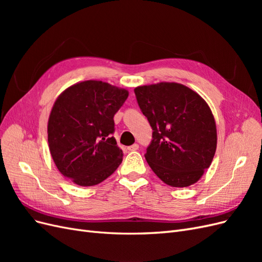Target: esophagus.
Listing matches in <instances>:
<instances>
[{
  "mask_svg": "<svg viewBox=\"0 0 262 262\" xmlns=\"http://www.w3.org/2000/svg\"><path fill=\"white\" fill-rule=\"evenodd\" d=\"M138 149H139V144L137 143H134L133 145L128 147V150H130V152H134V150H138Z\"/></svg>",
  "mask_w": 262,
  "mask_h": 262,
  "instance_id": "esophagus-1",
  "label": "esophagus"
}]
</instances>
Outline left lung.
Segmentation results:
<instances>
[{"instance_id":"8db88e82","label":"left lung","mask_w":262,"mask_h":262,"mask_svg":"<svg viewBox=\"0 0 262 262\" xmlns=\"http://www.w3.org/2000/svg\"><path fill=\"white\" fill-rule=\"evenodd\" d=\"M134 94L153 130L145 153L149 167L168 186H191L215 154L216 126L210 107L178 83L140 86Z\"/></svg>"}]
</instances>
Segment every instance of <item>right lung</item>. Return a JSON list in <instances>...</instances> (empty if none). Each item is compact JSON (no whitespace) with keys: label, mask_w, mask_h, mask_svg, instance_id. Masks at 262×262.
Here are the masks:
<instances>
[{"label":"right lung","mask_w":262,"mask_h":262,"mask_svg":"<svg viewBox=\"0 0 262 262\" xmlns=\"http://www.w3.org/2000/svg\"><path fill=\"white\" fill-rule=\"evenodd\" d=\"M128 91L101 81L69 87L52 107L48 143L59 171L78 186L104 181L122 162L113 137L114 117L128 98Z\"/></svg>","instance_id":"obj_1"}]
</instances>
